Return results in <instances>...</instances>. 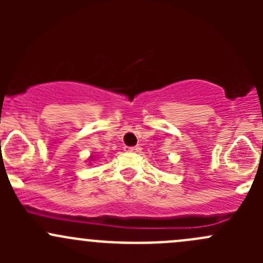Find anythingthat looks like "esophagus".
<instances>
[{
  "label": "esophagus",
  "instance_id": "esophagus-1",
  "mask_svg": "<svg viewBox=\"0 0 263 263\" xmlns=\"http://www.w3.org/2000/svg\"><path fill=\"white\" fill-rule=\"evenodd\" d=\"M135 150H136V147L134 146H124V151H127V153H132Z\"/></svg>",
  "mask_w": 263,
  "mask_h": 263
}]
</instances>
